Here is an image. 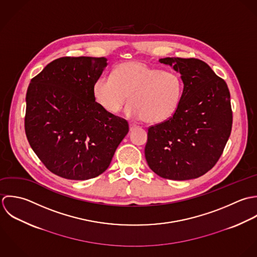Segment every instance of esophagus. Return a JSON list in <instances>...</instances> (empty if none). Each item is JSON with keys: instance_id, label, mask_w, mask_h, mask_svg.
<instances>
[{"instance_id": "obj_1", "label": "esophagus", "mask_w": 257, "mask_h": 257, "mask_svg": "<svg viewBox=\"0 0 257 257\" xmlns=\"http://www.w3.org/2000/svg\"><path fill=\"white\" fill-rule=\"evenodd\" d=\"M129 127H130V131H133L134 129L138 128V126L136 124H134V123H129Z\"/></svg>"}]
</instances>
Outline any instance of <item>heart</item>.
<instances>
[{"instance_id": "heart-1", "label": "heart", "mask_w": 257, "mask_h": 257, "mask_svg": "<svg viewBox=\"0 0 257 257\" xmlns=\"http://www.w3.org/2000/svg\"><path fill=\"white\" fill-rule=\"evenodd\" d=\"M184 84L179 73L162 70L144 61L132 60L118 64L111 75L98 77L93 96L103 109L118 113L129 100L126 114L147 123L169 120L178 110Z\"/></svg>"}]
</instances>
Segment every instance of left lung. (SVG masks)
I'll return each mask as SVG.
<instances>
[{
    "label": "left lung",
    "instance_id": "obj_1",
    "mask_svg": "<svg viewBox=\"0 0 257 257\" xmlns=\"http://www.w3.org/2000/svg\"><path fill=\"white\" fill-rule=\"evenodd\" d=\"M181 73L183 96L176 113L148 128L145 157L158 176L175 181L199 178L218 161L232 126L225 81L198 58L166 57Z\"/></svg>",
    "mask_w": 257,
    "mask_h": 257
}]
</instances>
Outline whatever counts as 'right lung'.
<instances>
[{"instance_id": "add662e5", "label": "right lung", "mask_w": 257, "mask_h": 257, "mask_svg": "<svg viewBox=\"0 0 257 257\" xmlns=\"http://www.w3.org/2000/svg\"><path fill=\"white\" fill-rule=\"evenodd\" d=\"M106 65L105 57L64 56L31 80L26 135L34 152L56 176L76 181L99 176L129 131L125 119L95 102L93 84Z\"/></svg>"}]
</instances>
